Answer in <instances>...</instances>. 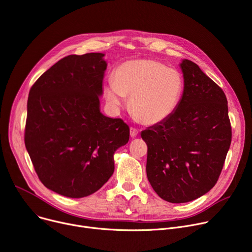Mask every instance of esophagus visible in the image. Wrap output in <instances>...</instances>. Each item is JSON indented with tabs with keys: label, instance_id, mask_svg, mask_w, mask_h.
I'll list each match as a JSON object with an SVG mask.
<instances>
[{
	"label": "esophagus",
	"instance_id": "34e87169",
	"mask_svg": "<svg viewBox=\"0 0 252 252\" xmlns=\"http://www.w3.org/2000/svg\"><path fill=\"white\" fill-rule=\"evenodd\" d=\"M138 130L136 129V128H134V127H130V136L131 137H136L137 135H138Z\"/></svg>",
	"mask_w": 252,
	"mask_h": 252
}]
</instances>
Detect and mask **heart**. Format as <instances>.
Masks as SVG:
<instances>
[{"label": "heart", "mask_w": 252, "mask_h": 252, "mask_svg": "<svg viewBox=\"0 0 252 252\" xmlns=\"http://www.w3.org/2000/svg\"><path fill=\"white\" fill-rule=\"evenodd\" d=\"M184 91L181 73L153 61H131L114 71L113 82L104 90L108 104L115 109L130 95L131 113L146 124L159 123L175 112Z\"/></svg>", "instance_id": "obj_1"}]
</instances>
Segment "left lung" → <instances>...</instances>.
Instances as JSON below:
<instances>
[{"instance_id":"8db88e82","label":"left lung","mask_w":252,"mask_h":252,"mask_svg":"<svg viewBox=\"0 0 252 252\" xmlns=\"http://www.w3.org/2000/svg\"><path fill=\"white\" fill-rule=\"evenodd\" d=\"M184 92L168 118L141 132L147 179L169 203H187L217 183L231 144L227 99L198 64L183 60Z\"/></svg>"}]
</instances>
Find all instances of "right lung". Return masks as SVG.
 <instances>
[{"mask_svg": "<svg viewBox=\"0 0 252 252\" xmlns=\"http://www.w3.org/2000/svg\"><path fill=\"white\" fill-rule=\"evenodd\" d=\"M104 56L63 57L29 92L26 149L41 183L67 198L100 189L114 172L115 151L129 140L128 125L100 111Z\"/></svg>", "mask_w": 252, "mask_h": 252, "instance_id": "add662e5", "label": "right lung"}]
</instances>
